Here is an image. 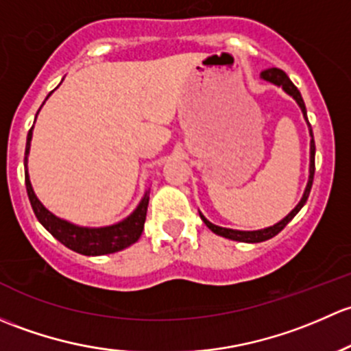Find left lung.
<instances>
[{"label":"left lung","instance_id":"left-lung-1","mask_svg":"<svg viewBox=\"0 0 351 351\" xmlns=\"http://www.w3.org/2000/svg\"><path fill=\"white\" fill-rule=\"evenodd\" d=\"M260 79H263V81L270 82V84H276V86H279V88H282L284 93H287L289 96H292V99H294L295 103H298V106L301 108L302 117H304L306 123H308L309 136H311V143H309V179H308V184H306L304 194H302L301 201L298 202V206H295V208L292 209V211L289 213V215L285 216V218L280 219L279 223H276V225H272V226H267V228L254 230V231L223 228V226L213 225V223L209 221V219H206L204 215H202V213L199 211L201 219H202V221H204V225L213 231V233L219 234V237H223V238H228V240L245 241V243H260V241H265V240H269V238L276 237L277 233H280V231L284 230V226L287 225V223L291 221V219L294 218V216L298 215L299 211H301L302 206L306 204V201H308L309 193H311V186H313V179H314V155H316V147H314L313 130H311V125H309V121H308V111H306V104H304V101H302L301 93H299V89L295 88L294 84H292V81L287 77V74H285L284 71H280V69H276V67L267 69V71H263L262 74H260Z\"/></svg>","mask_w":351,"mask_h":351}]
</instances>
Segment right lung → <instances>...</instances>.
Wrapping results in <instances>:
<instances>
[{"label":"right lung","mask_w":351,"mask_h":351,"mask_svg":"<svg viewBox=\"0 0 351 351\" xmlns=\"http://www.w3.org/2000/svg\"><path fill=\"white\" fill-rule=\"evenodd\" d=\"M52 93H50V95H52ZM49 96L45 97V101L49 99ZM45 101H43V103H45ZM32 135H34V126H32L30 132H28L27 147H25V169H27V171H25V186H27L28 199H30L32 209H34L35 216H37V219L40 221L43 228L49 231L53 238H57L60 243L66 245L67 248L88 256L114 254V252H120L123 248L130 247V245H133L135 241H138V238L142 237L143 225H145L150 191H147V193L143 194L142 201L138 202V206H136L135 211H133L132 215L126 216L121 221L114 223V225L93 228V226L74 225V223L67 221V219L59 218V216L53 215L52 211H49V209L42 204L40 199L37 197V194L34 193V187H32L30 176H28V154H30Z\"/></svg>","instance_id":"add662e5"}]
</instances>
